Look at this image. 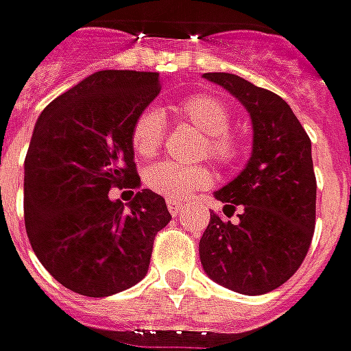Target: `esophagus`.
<instances>
[{"label":"esophagus","instance_id":"esophagus-1","mask_svg":"<svg viewBox=\"0 0 351 351\" xmlns=\"http://www.w3.org/2000/svg\"><path fill=\"white\" fill-rule=\"evenodd\" d=\"M167 207L171 211V215L176 217L180 211H182V204L180 202H175V199H167Z\"/></svg>","mask_w":351,"mask_h":351}]
</instances>
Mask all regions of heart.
Listing matches in <instances>:
<instances>
[{"label": "heart", "mask_w": 351, "mask_h": 351, "mask_svg": "<svg viewBox=\"0 0 351 351\" xmlns=\"http://www.w3.org/2000/svg\"><path fill=\"white\" fill-rule=\"evenodd\" d=\"M180 117L206 134L204 152L213 157L217 163L228 165L240 156V144L228 134L230 128V111L228 107L213 95H192L180 101ZM165 136V117L156 107H147L136 117L130 142L140 157L156 156ZM147 188L167 199H186L195 190H202L211 182V173L206 167H184L178 163H157L145 171Z\"/></svg>", "instance_id": "1"}]
</instances>
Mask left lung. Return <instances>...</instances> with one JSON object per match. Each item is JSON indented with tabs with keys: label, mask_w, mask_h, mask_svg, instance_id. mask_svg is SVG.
I'll use <instances>...</instances> for the list:
<instances>
[{
	"label": "left lung",
	"mask_w": 351,
	"mask_h": 351,
	"mask_svg": "<svg viewBox=\"0 0 351 351\" xmlns=\"http://www.w3.org/2000/svg\"><path fill=\"white\" fill-rule=\"evenodd\" d=\"M252 119V156L240 175L217 190L225 215H211L199 240L206 275L238 294L259 295L285 285L302 265L315 228L317 182L311 140L280 95L230 73H206Z\"/></svg>",
	"instance_id": "obj_1"
}]
</instances>
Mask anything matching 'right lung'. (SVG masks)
<instances>
[{"label": "right lung", "instance_id": "obj_1", "mask_svg": "<svg viewBox=\"0 0 351 351\" xmlns=\"http://www.w3.org/2000/svg\"><path fill=\"white\" fill-rule=\"evenodd\" d=\"M161 92L159 73L97 71L38 117L25 159V225L40 263L76 294L106 298L147 273L165 199L140 190L125 206L111 186L136 188L130 130Z\"/></svg>", "mask_w": 351, "mask_h": 351}]
</instances>
